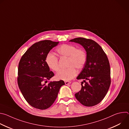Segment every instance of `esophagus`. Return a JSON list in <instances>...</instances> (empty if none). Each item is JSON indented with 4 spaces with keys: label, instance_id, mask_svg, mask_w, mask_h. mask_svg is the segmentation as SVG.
Returning a JSON list of instances; mask_svg holds the SVG:
<instances>
[{
    "label": "esophagus",
    "instance_id": "34e87169",
    "mask_svg": "<svg viewBox=\"0 0 129 129\" xmlns=\"http://www.w3.org/2000/svg\"><path fill=\"white\" fill-rule=\"evenodd\" d=\"M71 83L70 82H69V81H65V85H68V84H71Z\"/></svg>",
    "mask_w": 129,
    "mask_h": 129
}]
</instances>
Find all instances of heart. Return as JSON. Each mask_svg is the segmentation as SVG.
<instances>
[{
	"mask_svg": "<svg viewBox=\"0 0 129 129\" xmlns=\"http://www.w3.org/2000/svg\"><path fill=\"white\" fill-rule=\"evenodd\" d=\"M58 56L68 58L67 66L69 67L66 69H61L57 72L56 77L58 80L68 81L75 78L77 71L81 69L85 65L87 60V55L83 49H77L75 45L63 44L59 46L56 50ZM45 62L47 66L53 71L59 69L58 59L55 55L49 52L46 55Z\"/></svg>",
	"mask_w": 129,
	"mask_h": 129,
	"instance_id": "1",
	"label": "heart"
}]
</instances>
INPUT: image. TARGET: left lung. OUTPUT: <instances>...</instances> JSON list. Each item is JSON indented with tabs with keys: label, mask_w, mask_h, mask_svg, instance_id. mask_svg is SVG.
Masks as SVG:
<instances>
[{
	"label": "left lung",
	"mask_w": 129,
	"mask_h": 129,
	"mask_svg": "<svg viewBox=\"0 0 129 129\" xmlns=\"http://www.w3.org/2000/svg\"><path fill=\"white\" fill-rule=\"evenodd\" d=\"M69 41L82 45L87 55L86 62L77 78L78 80H84L82 88L75 96L84 106H95L105 98L111 83L110 64L107 55L101 46L92 40L77 38ZM84 82L85 85H83Z\"/></svg>",
	"instance_id": "8db88e82"
}]
</instances>
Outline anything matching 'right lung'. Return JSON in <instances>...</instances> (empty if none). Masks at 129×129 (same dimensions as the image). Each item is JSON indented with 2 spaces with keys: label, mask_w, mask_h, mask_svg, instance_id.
Segmentation results:
<instances>
[{
  "label": "right lung",
  "mask_w": 129,
  "mask_h": 129,
  "mask_svg": "<svg viewBox=\"0 0 129 129\" xmlns=\"http://www.w3.org/2000/svg\"><path fill=\"white\" fill-rule=\"evenodd\" d=\"M59 42L43 40L32 45L22 57L18 66V84L21 93L32 107L41 110L50 107L57 98L63 81L47 83L53 76L45 58Z\"/></svg>",
  "instance_id": "obj_1"
}]
</instances>
